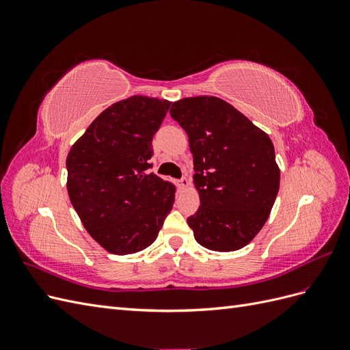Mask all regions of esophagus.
<instances>
[{
  "label": "esophagus",
  "instance_id": "1",
  "mask_svg": "<svg viewBox=\"0 0 350 350\" xmlns=\"http://www.w3.org/2000/svg\"><path fill=\"white\" fill-rule=\"evenodd\" d=\"M188 185H189V179H188L187 176L181 178V179H179V181H178V187H179V188H181V189L187 188Z\"/></svg>",
  "mask_w": 350,
  "mask_h": 350
}]
</instances>
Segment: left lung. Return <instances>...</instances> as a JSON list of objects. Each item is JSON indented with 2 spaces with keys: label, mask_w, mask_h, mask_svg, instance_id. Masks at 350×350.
I'll return each mask as SVG.
<instances>
[{
  "label": "left lung",
  "mask_w": 350,
  "mask_h": 350,
  "mask_svg": "<svg viewBox=\"0 0 350 350\" xmlns=\"http://www.w3.org/2000/svg\"><path fill=\"white\" fill-rule=\"evenodd\" d=\"M171 116L188 135L200 207L187 219L211 251H237L256 238L279 193L280 169L270 137L216 96L174 102Z\"/></svg>",
  "instance_id": "left-lung-1"
}]
</instances>
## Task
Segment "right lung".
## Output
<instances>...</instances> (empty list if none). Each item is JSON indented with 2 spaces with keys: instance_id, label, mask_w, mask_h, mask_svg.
Wrapping results in <instances>:
<instances>
[{
  "instance_id": "add662e5",
  "label": "right lung",
  "mask_w": 350,
  "mask_h": 350,
  "mask_svg": "<svg viewBox=\"0 0 350 350\" xmlns=\"http://www.w3.org/2000/svg\"><path fill=\"white\" fill-rule=\"evenodd\" d=\"M172 102L131 96L105 109L67 156V191L89 235L116 256L154 242L175 187L149 172L152 140Z\"/></svg>"
}]
</instances>
